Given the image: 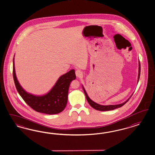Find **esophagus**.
I'll use <instances>...</instances> for the list:
<instances>
[{
	"label": "esophagus",
	"mask_w": 155,
	"mask_h": 155,
	"mask_svg": "<svg viewBox=\"0 0 155 155\" xmlns=\"http://www.w3.org/2000/svg\"><path fill=\"white\" fill-rule=\"evenodd\" d=\"M75 75H76L77 77L81 78V77H82L83 76V73H82V71H81L78 69V70H77L75 71Z\"/></svg>",
	"instance_id": "obj_1"
}]
</instances>
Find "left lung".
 Instances as JSON below:
<instances>
[{
	"label": "left lung",
	"instance_id": "left-lung-1",
	"mask_svg": "<svg viewBox=\"0 0 155 155\" xmlns=\"http://www.w3.org/2000/svg\"><path fill=\"white\" fill-rule=\"evenodd\" d=\"M140 63L139 64V74H138V82H139V77H140ZM82 88L84 90V94L86 95V99L88 101V104L90 105L91 107H92L93 108H94L96 110H100V111H107V110H113V109H116L118 108H120V107H121L122 106H123L124 105L126 104V103L127 101H128L130 99V97H131V96H130V98L128 99L127 101H125L124 103H121V104H120L117 105H102L99 104L97 103H96L95 102L93 101L90 99V98L88 97L86 91H85L84 88V86H82Z\"/></svg>",
	"mask_w": 155,
	"mask_h": 155
}]
</instances>
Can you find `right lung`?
I'll list each match as a JSON object with an SVG mask.
<instances>
[{
    "label": "right lung",
    "instance_id": "obj_1",
    "mask_svg": "<svg viewBox=\"0 0 155 155\" xmlns=\"http://www.w3.org/2000/svg\"><path fill=\"white\" fill-rule=\"evenodd\" d=\"M13 76L18 94L26 103L34 110L47 114L60 113L65 109L68 101V94L71 81L76 78L74 69L60 77L50 91L43 96H36L26 92L17 81L15 73L14 58Z\"/></svg>",
    "mask_w": 155,
    "mask_h": 155
}]
</instances>
